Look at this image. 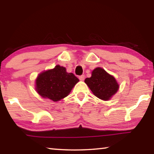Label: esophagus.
<instances>
[{"label": "esophagus", "instance_id": "34e87169", "mask_svg": "<svg viewBox=\"0 0 154 154\" xmlns=\"http://www.w3.org/2000/svg\"><path fill=\"white\" fill-rule=\"evenodd\" d=\"M79 80L80 81H83L85 79V76L84 75H80V76L79 77Z\"/></svg>", "mask_w": 154, "mask_h": 154}]
</instances>
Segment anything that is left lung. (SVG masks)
Masks as SVG:
<instances>
[{
  "label": "left lung",
  "mask_w": 154,
  "mask_h": 154,
  "mask_svg": "<svg viewBox=\"0 0 154 154\" xmlns=\"http://www.w3.org/2000/svg\"><path fill=\"white\" fill-rule=\"evenodd\" d=\"M85 83L96 97L109 100L119 89V84L113 76L100 67L96 68L92 76L85 79Z\"/></svg>",
  "instance_id": "obj_1"
}]
</instances>
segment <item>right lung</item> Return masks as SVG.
Returning <instances> with one entry per match:
<instances>
[{
  "label": "right lung",
  "instance_id": "obj_1",
  "mask_svg": "<svg viewBox=\"0 0 154 154\" xmlns=\"http://www.w3.org/2000/svg\"><path fill=\"white\" fill-rule=\"evenodd\" d=\"M79 79L66 69L56 65L53 69L41 72L36 79V90L43 98L57 102L69 94Z\"/></svg>",
  "mask_w": 154,
  "mask_h": 154
}]
</instances>
